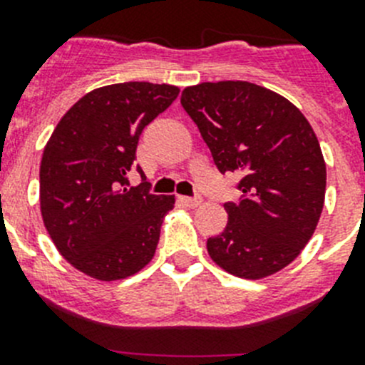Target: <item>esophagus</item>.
Masks as SVG:
<instances>
[{"instance_id":"1","label":"esophagus","mask_w":365,"mask_h":365,"mask_svg":"<svg viewBox=\"0 0 365 365\" xmlns=\"http://www.w3.org/2000/svg\"><path fill=\"white\" fill-rule=\"evenodd\" d=\"M179 201L185 206H188V208H197V206H201L202 197L201 195H195V197H179Z\"/></svg>"}]
</instances>
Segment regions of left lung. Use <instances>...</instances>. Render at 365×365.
<instances>
[{
    "label": "left lung",
    "mask_w": 365,
    "mask_h": 365,
    "mask_svg": "<svg viewBox=\"0 0 365 365\" xmlns=\"http://www.w3.org/2000/svg\"><path fill=\"white\" fill-rule=\"evenodd\" d=\"M180 104L197 124L219 172L241 175L240 202L206 241L215 265L232 276L263 279L299 256L325 202L324 153L312 125L292 102L241 80L186 87Z\"/></svg>",
    "instance_id": "8db88e82"
}]
</instances>
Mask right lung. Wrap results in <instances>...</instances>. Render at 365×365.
<instances>
[{"label":"right lung","instance_id":"1","mask_svg":"<svg viewBox=\"0 0 365 365\" xmlns=\"http://www.w3.org/2000/svg\"><path fill=\"white\" fill-rule=\"evenodd\" d=\"M179 87L124 82L98 87L69 109L43 148L40 210L58 252L80 272L117 282L153 259L175 195L128 186L143 130ZM140 175L143 170L137 168Z\"/></svg>","mask_w":365,"mask_h":365}]
</instances>
